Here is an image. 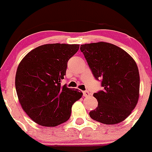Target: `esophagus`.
Segmentation results:
<instances>
[{
    "mask_svg": "<svg viewBox=\"0 0 152 152\" xmlns=\"http://www.w3.org/2000/svg\"><path fill=\"white\" fill-rule=\"evenodd\" d=\"M83 95H84L85 97H88L90 96V93L88 91H83Z\"/></svg>",
    "mask_w": 152,
    "mask_h": 152,
    "instance_id": "1",
    "label": "esophagus"
}]
</instances>
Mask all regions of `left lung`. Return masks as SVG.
I'll return each instance as SVG.
<instances>
[{"instance_id":"left-lung-1","label":"left lung","mask_w":152,"mask_h":152,"mask_svg":"<svg viewBox=\"0 0 152 152\" xmlns=\"http://www.w3.org/2000/svg\"><path fill=\"white\" fill-rule=\"evenodd\" d=\"M80 50L104 88L94 94L98 107L89 112L90 117L106 125L125 120L139 98V72L134 59L122 48L105 42L81 45Z\"/></svg>"}]
</instances>
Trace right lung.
I'll return each mask as SVG.
<instances>
[{
  "instance_id": "obj_1",
  "label": "right lung",
  "mask_w": 152,
  "mask_h": 152,
  "mask_svg": "<svg viewBox=\"0 0 152 152\" xmlns=\"http://www.w3.org/2000/svg\"><path fill=\"white\" fill-rule=\"evenodd\" d=\"M77 44H45L29 52L18 66L15 78L19 103L38 125L54 127L67 121L72 107L82 97L78 89L61 86L67 61Z\"/></svg>"
}]
</instances>
